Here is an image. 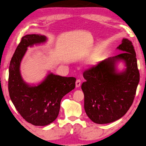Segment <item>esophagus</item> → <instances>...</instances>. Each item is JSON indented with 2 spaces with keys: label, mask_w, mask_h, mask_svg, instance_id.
Masks as SVG:
<instances>
[{
  "label": "esophagus",
  "mask_w": 146,
  "mask_h": 146,
  "mask_svg": "<svg viewBox=\"0 0 146 146\" xmlns=\"http://www.w3.org/2000/svg\"><path fill=\"white\" fill-rule=\"evenodd\" d=\"M81 86V80H77L76 82V87L78 88Z\"/></svg>",
  "instance_id": "esophagus-1"
}]
</instances>
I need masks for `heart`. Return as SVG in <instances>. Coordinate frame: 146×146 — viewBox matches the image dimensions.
Here are the masks:
<instances>
[{"mask_svg": "<svg viewBox=\"0 0 146 146\" xmlns=\"http://www.w3.org/2000/svg\"><path fill=\"white\" fill-rule=\"evenodd\" d=\"M94 61V59H91V60H90V62H91V63H92V62Z\"/></svg>", "mask_w": 146, "mask_h": 146, "instance_id": "obj_1", "label": "heart"}]
</instances>
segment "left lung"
Here are the masks:
<instances>
[{
  "label": "left lung",
  "mask_w": 146,
  "mask_h": 146,
  "mask_svg": "<svg viewBox=\"0 0 146 146\" xmlns=\"http://www.w3.org/2000/svg\"><path fill=\"white\" fill-rule=\"evenodd\" d=\"M117 49L123 52L109 57L84 72L82 84L84 109L94 122L103 124L119 119L127 113L133 102L140 74L132 43L123 38ZM123 61L126 68L121 72L116 64Z\"/></svg>",
  "instance_id": "1"
}]
</instances>
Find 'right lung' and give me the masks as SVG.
Returning <instances> with one entry per match:
<instances>
[{
    "label": "right lung",
    "mask_w": 146,
    "mask_h": 146,
    "mask_svg": "<svg viewBox=\"0 0 146 146\" xmlns=\"http://www.w3.org/2000/svg\"><path fill=\"white\" fill-rule=\"evenodd\" d=\"M46 36L27 35L22 37L11 58L9 67V92L15 109L29 123L46 126L57 118L61 99L75 88L76 78L62 77L49 72L37 86L23 78L20 65L28 47L44 43Z\"/></svg>",
    "instance_id": "add662e5"
}]
</instances>
